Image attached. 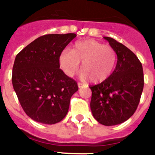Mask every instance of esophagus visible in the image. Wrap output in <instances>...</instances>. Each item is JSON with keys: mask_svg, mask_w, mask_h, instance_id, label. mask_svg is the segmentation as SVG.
Returning a JSON list of instances; mask_svg holds the SVG:
<instances>
[{"mask_svg": "<svg viewBox=\"0 0 155 155\" xmlns=\"http://www.w3.org/2000/svg\"><path fill=\"white\" fill-rule=\"evenodd\" d=\"M78 87L80 88V87H83L84 86V84H83V83H81V82H78Z\"/></svg>", "mask_w": 155, "mask_h": 155, "instance_id": "obj_1", "label": "esophagus"}]
</instances>
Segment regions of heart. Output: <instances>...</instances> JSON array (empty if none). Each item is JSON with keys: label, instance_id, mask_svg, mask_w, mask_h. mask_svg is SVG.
<instances>
[{"label": "heart", "instance_id": "b5f03b06", "mask_svg": "<svg viewBox=\"0 0 155 155\" xmlns=\"http://www.w3.org/2000/svg\"><path fill=\"white\" fill-rule=\"evenodd\" d=\"M117 55L116 50L98 41H78L71 49L63 50L59 57V64L64 73L73 77L81 63V76L91 82H101L112 74L116 67Z\"/></svg>", "mask_w": 155, "mask_h": 155}]
</instances>
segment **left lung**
Segmentation results:
<instances>
[{"label": "left lung", "mask_w": 155, "mask_h": 155, "mask_svg": "<svg viewBox=\"0 0 155 155\" xmlns=\"http://www.w3.org/2000/svg\"><path fill=\"white\" fill-rule=\"evenodd\" d=\"M104 39L116 50L117 64L106 80L89 86L90 106L99 124L114 126L127 121L137 108L144 84L143 68L137 57L127 46L110 37Z\"/></svg>", "instance_id": "1"}]
</instances>
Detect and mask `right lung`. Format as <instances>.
I'll return each instance as SVG.
<instances>
[{
  "label": "right lung",
  "instance_id": "right-lung-1",
  "mask_svg": "<svg viewBox=\"0 0 155 155\" xmlns=\"http://www.w3.org/2000/svg\"><path fill=\"white\" fill-rule=\"evenodd\" d=\"M74 33L39 37L17 54L12 84L25 113L44 124L61 122L69 109L78 84L60 69L59 57Z\"/></svg>",
  "mask_w": 155,
  "mask_h": 155
}]
</instances>
